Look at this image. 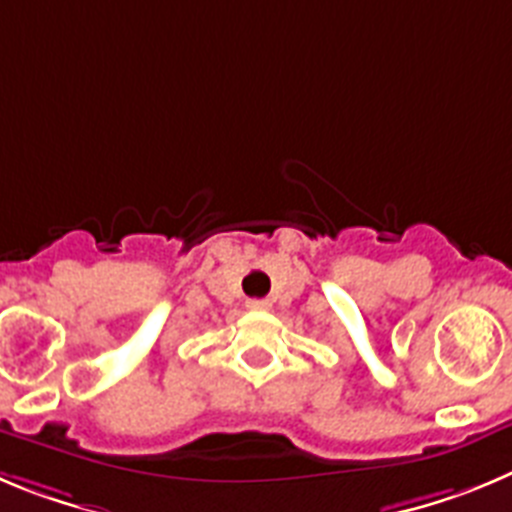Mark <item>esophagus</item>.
Instances as JSON below:
<instances>
[{"label":"esophagus","mask_w":512,"mask_h":512,"mask_svg":"<svg viewBox=\"0 0 512 512\" xmlns=\"http://www.w3.org/2000/svg\"><path fill=\"white\" fill-rule=\"evenodd\" d=\"M247 308H250V311H267L270 303L262 301V298H252V301H247Z\"/></svg>","instance_id":"1"}]
</instances>
